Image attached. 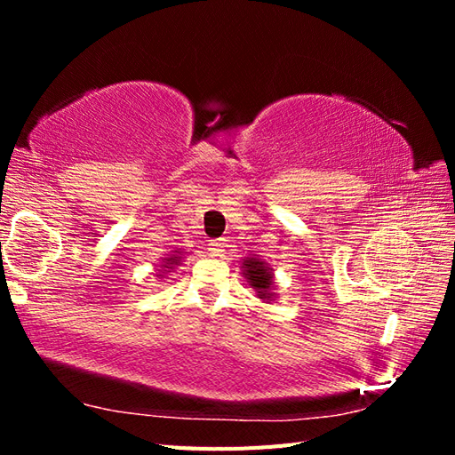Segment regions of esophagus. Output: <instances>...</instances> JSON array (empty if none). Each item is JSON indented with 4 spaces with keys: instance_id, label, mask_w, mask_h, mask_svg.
I'll use <instances>...</instances> for the list:
<instances>
[{
    "instance_id": "esophagus-1",
    "label": "esophagus",
    "mask_w": 455,
    "mask_h": 455,
    "mask_svg": "<svg viewBox=\"0 0 455 455\" xmlns=\"http://www.w3.org/2000/svg\"><path fill=\"white\" fill-rule=\"evenodd\" d=\"M209 252H211V256H222V254H225V240H222V238L211 240V243H209Z\"/></svg>"
}]
</instances>
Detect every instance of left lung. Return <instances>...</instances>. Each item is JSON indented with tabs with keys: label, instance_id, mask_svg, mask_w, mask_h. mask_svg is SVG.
I'll use <instances>...</instances> for the list:
<instances>
[{
	"label": "left lung",
	"instance_id": "8db88e82",
	"mask_svg": "<svg viewBox=\"0 0 455 455\" xmlns=\"http://www.w3.org/2000/svg\"><path fill=\"white\" fill-rule=\"evenodd\" d=\"M243 275L259 299H264L266 303L275 301L277 293H275L274 269L266 262V259L258 256H246L243 262Z\"/></svg>",
	"mask_w": 455,
	"mask_h": 455
}]
</instances>
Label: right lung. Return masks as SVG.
I'll use <instances>...</instances> for the list:
<instances>
[{"mask_svg":"<svg viewBox=\"0 0 455 455\" xmlns=\"http://www.w3.org/2000/svg\"><path fill=\"white\" fill-rule=\"evenodd\" d=\"M188 252H183V250H173V252L172 254H168L166 258H162V262H160V266H158V269H156V277H164V275H166L168 272H170V269H173V267H176V266H180L181 264V258L183 256H186Z\"/></svg>","mask_w":455,"mask_h":455,"instance_id":"add662e5","label":"right lung"}]
</instances>
